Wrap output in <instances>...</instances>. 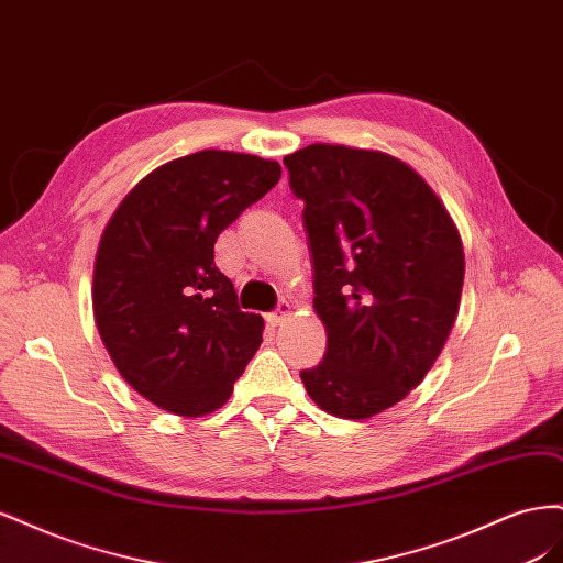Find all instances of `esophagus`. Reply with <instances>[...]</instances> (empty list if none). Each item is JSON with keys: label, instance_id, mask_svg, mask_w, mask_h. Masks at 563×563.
Masks as SVG:
<instances>
[{"label": "esophagus", "instance_id": "1", "mask_svg": "<svg viewBox=\"0 0 563 563\" xmlns=\"http://www.w3.org/2000/svg\"><path fill=\"white\" fill-rule=\"evenodd\" d=\"M291 312H294V305H291V302H282L277 312L267 314V323H269V327H282V323H284L288 317H291Z\"/></svg>", "mask_w": 563, "mask_h": 563}]
</instances>
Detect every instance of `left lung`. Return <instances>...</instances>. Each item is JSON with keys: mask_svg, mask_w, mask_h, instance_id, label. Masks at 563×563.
Masks as SVG:
<instances>
[{"mask_svg": "<svg viewBox=\"0 0 563 563\" xmlns=\"http://www.w3.org/2000/svg\"><path fill=\"white\" fill-rule=\"evenodd\" d=\"M284 164L305 201L323 362L300 378L323 411L366 420L411 395L455 323L465 251L451 213L406 162L314 143Z\"/></svg>", "mask_w": 563, "mask_h": 563, "instance_id": "8db88e82", "label": "left lung"}]
</instances>
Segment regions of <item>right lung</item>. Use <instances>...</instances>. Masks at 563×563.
Listing matches in <instances>:
<instances>
[{
  "instance_id": "1",
  "label": "right lung",
  "mask_w": 563,
  "mask_h": 563,
  "mask_svg": "<svg viewBox=\"0 0 563 563\" xmlns=\"http://www.w3.org/2000/svg\"><path fill=\"white\" fill-rule=\"evenodd\" d=\"M279 178L272 159L199 150L150 172L108 220L96 327L119 376L168 413H213L261 347L265 321L240 310L213 244Z\"/></svg>"
}]
</instances>
